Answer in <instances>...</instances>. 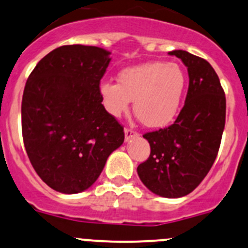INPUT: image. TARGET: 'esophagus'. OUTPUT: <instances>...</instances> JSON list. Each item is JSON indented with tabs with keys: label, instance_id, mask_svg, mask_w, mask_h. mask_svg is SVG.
<instances>
[{
	"label": "esophagus",
	"instance_id": "34e87169",
	"mask_svg": "<svg viewBox=\"0 0 248 248\" xmlns=\"http://www.w3.org/2000/svg\"><path fill=\"white\" fill-rule=\"evenodd\" d=\"M137 137H139V133L133 131L131 128L124 129V139H126V141H128V140H131L133 138H137Z\"/></svg>",
	"mask_w": 248,
	"mask_h": 248
}]
</instances>
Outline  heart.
<instances>
[{
    "instance_id": "obj_1",
    "label": "heart",
    "mask_w": 248,
    "mask_h": 248,
    "mask_svg": "<svg viewBox=\"0 0 248 248\" xmlns=\"http://www.w3.org/2000/svg\"><path fill=\"white\" fill-rule=\"evenodd\" d=\"M117 83L100 85L103 106L110 115L126 113L133 100L135 116L146 127L161 128L174 120L186 89V75L176 62H152L124 69Z\"/></svg>"
}]
</instances>
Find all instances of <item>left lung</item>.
<instances>
[{"mask_svg": "<svg viewBox=\"0 0 248 248\" xmlns=\"http://www.w3.org/2000/svg\"><path fill=\"white\" fill-rule=\"evenodd\" d=\"M169 54L187 67L186 103L171 126L144 134L151 153L138 174L153 194L177 199L196 189L212 169L225 128L226 96L205 59L182 49Z\"/></svg>", "mask_w": 248, "mask_h": 248, "instance_id": "obj_1", "label": "left lung"}]
</instances>
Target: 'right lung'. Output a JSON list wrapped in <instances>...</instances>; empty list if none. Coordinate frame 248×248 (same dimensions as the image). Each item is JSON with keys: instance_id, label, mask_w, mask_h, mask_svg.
<instances>
[{"instance_id": "right-lung-1", "label": "right lung", "mask_w": 248, "mask_h": 248, "mask_svg": "<svg viewBox=\"0 0 248 248\" xmlns=\"http://www.w3.org/2000/svg\"><path fill=\"white\" fill-rule=\"evenodd\" d=\"M109 54L96 46H61L36 64L26 82L23 144L38 176L56 191L87 190L124 144V127L106 110L100 93Z\"/></svg>"}]
</instances>
